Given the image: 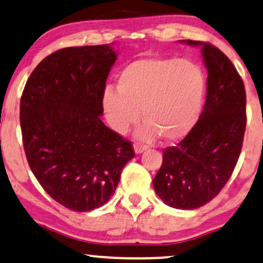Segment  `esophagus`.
Instances as JSON below:
<instances>
[{"mask_svg": "<svg viewBox=\"0 0 263 263\" xmlns=\"http://www.w3.org/2000/svg\"><path fill=\"white\" fill-rule=\"evenodd\" d=\"M134 149H135V152L137 153V154H141V153H143L144 151H147L148 147H147V145L142 144V143L136 142L135 144H134Z\"/></svg>", "mask_w": 263, "mask_h": 263, "instance_id": "34e87169", "label": "esophagus"}]
</instances>
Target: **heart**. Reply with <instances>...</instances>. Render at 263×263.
I'll use <instances>...</instances> for the list:
<instances>
[{"instance_id": "obj_1", "label": "heart", "mask_w": 263, "mask_h": 263, "mask_svg": "<svg viewBox=\"0 0 263 263\" xmlns=\"http://www.w3.org/2000/svg\"><path fill=\"white\" fill-rule=\"evenodd\" d=\"M116 89H105L102 108L110 127L124 135L142 118L137 136L165 142L184 138L197 124L205 98L200 66L185 59L139 58L119 72Z\"/></svg>"}]
</instances>
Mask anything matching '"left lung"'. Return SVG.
I'll return each mask as SVG.
<instances>
[{"mask_svg":"<svg viewBox=\"0 0 263 263\" xmlns=\"http://www.w3.org/2000/svg\"><path fill=\"white\" fill-rule=\"evenodd\" d=\"M200 46L208 69L206 102L192 131L176 147L162 152V165L153 179L166 205L194 210L212 200L233 174L247 126V96L235 66L209 42Z\"/></svg>","mask_w":263,"mask_h":263,"instance_id":"obj_1","label":"left lung"}]
</instances>
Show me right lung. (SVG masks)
<instances>
[{
	"mask_svg": "<svg viewBox=\"0 0 263 263\" xmlns=\"http://www.w3.org/2000/svg\"><path fill=\"white\" fill-rule=\"evenodd\" d=\"M115 61L109 45L59 49L36 66L23 91L26 160L46 193L69 210L104 205L135 156L132 143L101 119Z\"/></svg>",
	"mask_w": 263,
	"mask_h": 263,
	"instance_id": "add662e5",
	"label": "right lung"
}]
</instances>
